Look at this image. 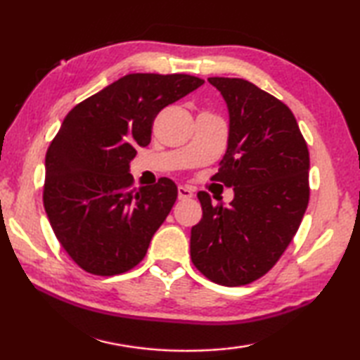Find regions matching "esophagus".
Returning a JSON list of instances; mask_svg holds the SVG:
<instances>
[{"label":"esophagus","instance_id":"esophagus-1","mask_svg":"<svg viewBox=\"0 0 360 360\" xmlns=\"http://www.w3.org/2000/svg\"><path fill=\"white\" fill-rule=\"evenodd\" d=\"M178 197L179 200H191L193 197V192L188 187H178Z\"/></svg>","mask_w":360,"mask_h":360}]
</instances>
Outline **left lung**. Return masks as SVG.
<instances>
[{
  "mask_svg": "<svg viewBox=\"0 0 360 360\" xmlns=\"http://www.w3.org/2000/svg\"><path fill=\"white\" fill-rule=\"evenodd\" d=\"M229 109L227 152L214 179L233 187L229 206L198 192L193 265L212 283L245 285L270 271L294 238L309 200V154L290 109L238 77H208Z\"/></svg>",
  "mask_w": 360,
  "mask_h": 360,
  "instance_id": "left-lung-1",
  "label": "left lung"
}]
</instances>
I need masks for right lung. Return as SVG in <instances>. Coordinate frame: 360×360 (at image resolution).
Wrapping results in <instances>:
<instances>
[{
    "mask_svg": "<svg viewBox=\"0 0 360 360\" xmlns=\"http://www.w3.org/2000/svg\"><path fill=\"white\" fill-rule=\"evenodd\" d=\"M203 84L188 75L135 72L66 114L46 154L42 200L57 240L82 270L114 276L144 259L178 187L162 178L135 192L130 162L150 143L155 115Z\"/></svg>",
    "mask_w": 360,
    "mask_h": 360,
    "instance_id": "right-lung-1",
    "label": "right lung"
}]
</instances>
